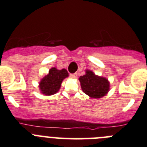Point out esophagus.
<instances>
[{
    "mask_svg": "<svg viewBox=\"0 0 147 147\" xmlns=\"http://www.w3.org/2000/svg\"><path fill=\"white\" fill-rule=\"evenodd\" d=\"M70 77H71V78H77V77H78V74H77V73L71 74Z\"/></svg>",
    "mask_w": 147,
    "mask_h": 147,
    "instance_id": "esophagus-1",
    "label": "esophagus"
}]
</instances>
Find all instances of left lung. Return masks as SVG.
<instances>
[{"mask_svg": "<svg viewBox=\"0 0 147 147\" xmlns=\"http://www.w3.org/2000/svg\"><path fill=\"white\" fill-rule=\"evenodd\" d=\"M82 90L91 98L106 96L110 89V83L105 77L98 76L93 71L86 69V74L79 78Z\"/></svg>", "mask_w": 147, "mask_h": 147, "instance_id": "8db88e82", "label": "left lung"}]
</instances>
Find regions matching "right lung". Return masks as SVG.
Masks as SVG:
<instances>
[{"label":"right lung","instance_id":"right-lung-1","mask_svg":"<svg viewBox=\"0 0 147 147\" xmlns=\"http://www.w3.org/2000/svg\"><path fill=\"white\" fill-rule=\"evenodd\" d=\"M68 77L69 73L67 69H58L57 67H52L49 69V74L45 75L39 82L40 91L45 96L57 94L61 88L63 80Z\"/></svg>","mask_w":147,"mask_h":147}]
</instances>
